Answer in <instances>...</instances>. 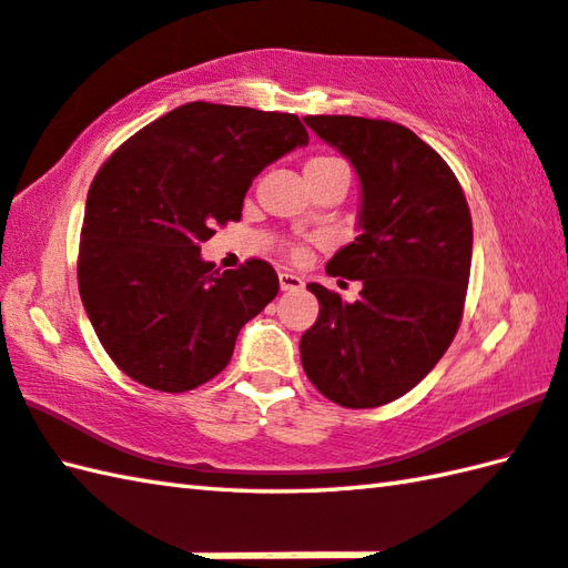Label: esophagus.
Returning a JSON list of instances; mask_svg holds the SVG:
<instances>
[{"label":"esophagus","mask_w":568,"mask_h":568,"mask_svg":"<svg viewBox=\"0 0 568 568\" xmlns=\"http://www.w3.org/2000/svg\"><path fill=\"white\" fill-rule=\"evenodd\" d=\"M280 286H282V292H294V288H302L304 282H302V276H296L292 272H280Z\"/></svg>","instance_id":"34e87169"}]
</instances>
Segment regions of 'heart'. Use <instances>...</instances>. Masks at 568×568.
Returning a JSON list of instances; mask_svg holds the SVG:
<instances>
[{"instance_id": "heart-1", "label": "heart", "mask_w": 568, "mask_h": 568, "mask_svg": "<svg viewBox=\"0 0 568 568\" xmlns=\"http://www.w3.org/2000/svg\"><path fill=\"white\" fill-rule=\"evenodd\" d=\"M334 168H346L344 160H338L334 155H316L306 163V173H318V170H334ZM292 256L294 260H302L304 256V247H292Z\"/></svg>"}]
</instances>
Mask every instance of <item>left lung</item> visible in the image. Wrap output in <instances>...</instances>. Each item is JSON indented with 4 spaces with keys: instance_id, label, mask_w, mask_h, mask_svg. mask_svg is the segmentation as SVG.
<instances>
[{
    "instance_id": "8db88e82",
    "label": "left lung",
    "mask_w": 568,
    "mask_h": 568,
    "mask_svg": "<svg viewBox=\"0 0 568 568\" xmlns=\"http://www.w3.org/2000/svg\"><path fill=\"white\" fill-rule=\"evenodd\" d=\"M361 180V234L326 272L361 280L341 302L321 284L316 324L302 336V366L344 408H378L413 390L459 328L473 264V217L450 165L410 128L381 118L306 115Z\"/></svg>"
}]
</instances>
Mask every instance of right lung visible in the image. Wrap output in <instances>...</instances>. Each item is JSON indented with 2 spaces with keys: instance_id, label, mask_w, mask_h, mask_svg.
<instances>
[{
  "instance_id": "right-lung-1",
  "label": "right lung",
  "mask_w": 568,
  "mask_h": 568,
  "mask_svg": "<svg viewBox=\"0 0 568 568\" xmlns=\"http://www.w3.org/2000/svg\"><path fill=\"white\" fill-rule=\"evenodd\" d=\"M308 143L294 113L195 101L113 151L85 197L79 292L125 376L185 393L224 371L240 328L280 292L264 260L220 272L200 244L240 222L262 170Z\"/></svg>"
}]
</instances>
